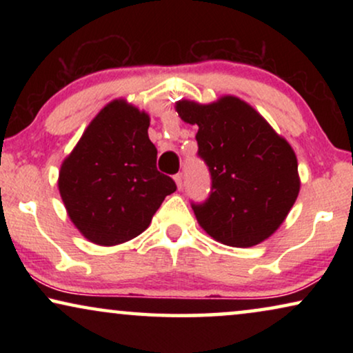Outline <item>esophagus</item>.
Listing matches in <instances>:
<instances>
[{"label":"esophagus","mask_w":353,"mask_h":353,"mask_svg":"<svg viewBox=\"0 0 353 353\" xmlns=\"http://www.w3.org/2000/svg\"><path fill=\"white\" fill-rule=\"evenodd\" d=\"M173 180H175L176 186L180 188V190H181V186H183V175H181V173H176V175L173 176Z\"/></svg>","instance_id":"esophagus-1"}]
</instances>
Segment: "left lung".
I'll return each instance as SVG.
<instances>
[{
    "label": "left lung",
    "mask_w": 353,
    "mask_h": 353,
    "mask_svg": "<svg viewBox=\"0 0 353 353\" xmlns=\"http://www.w3.org/2000/svg\"><path fill=\"white\" fill-rule=\"evenodd\" d=\"M185 122L197 125V156L209 168V197L191 202L207 234L233 248L272 236L297 199V159L286 139L248 103L225 96L212 104L176 103Z\"/></svg>",
    "instance_id": "obj_1"
}]
</instances>
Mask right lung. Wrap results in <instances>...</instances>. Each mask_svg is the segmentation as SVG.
Segmentation results:
<instances>
[{"instance_id":"right-lung-1","label":"right lung","mask_w":353,"mask_h":353,"mask_svg":"<svg viewBox=\"0 0 353 353\" xmlns=\"http://www.w3.org/2000/svg\"><path fill=\"white\" fill-rule=\"evenodd\" d=\"M149 117L127 101L105 105L62 162L59 192L70 220L91 243L115 245L141 234L176 191L157 170Z\"/></svg>"}]
</instances>
